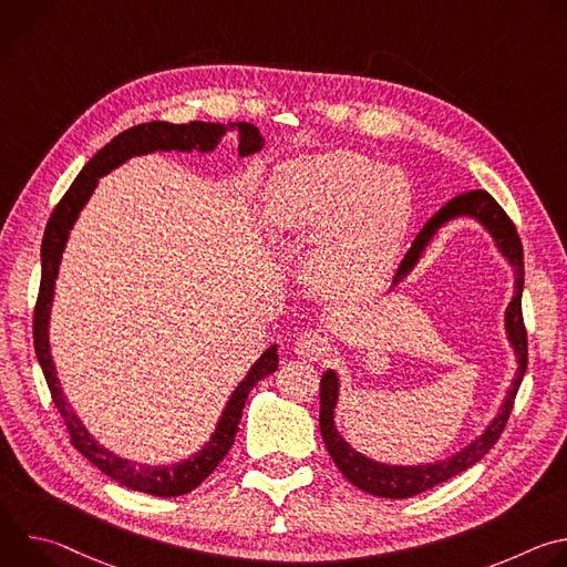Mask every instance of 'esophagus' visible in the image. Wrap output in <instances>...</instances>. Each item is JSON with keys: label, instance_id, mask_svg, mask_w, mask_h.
Returning <instances> with one entry per match:
<instances>
[{"label": "esophagus", "instance_id": "34e87169", "mask_svg": "<svg viewBox=\"0 0 567 567\" xmlns=\"http://www.w3.org/2000/svg\"><path fill=\"white\" fill-rule=\"evenodd\" d=\"M293 352L307 361H322L330 354V341L320 332H300L293 343Z\"/></svg>", "mask_w": 567, "mask_h": 567}]
</instances>
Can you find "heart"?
Returning a JSON list of instances; mask_svg holds the SVG:
<instances>
[{
	"mask_svg": "<svg viewBox=\"0 0 567 567\" xmlns=\"http://www.w3.org/2000/svg\"><path fill=\"white\" fill-rule=\"evenodd\" d=\"M413 213V188L401 171L372 166L334 150L282 164L262 193L274 233L323 226L313 249L318 278L332 289L374 285L390 269Z\"/></svg>",
	"mask_w": 567,
	"mask_h": 567,
	"instance_id": "heart-1",
	"label": "heart"
}]
</instances>
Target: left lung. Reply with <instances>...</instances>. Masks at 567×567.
Returning <instances> with one entry per match:
<instances>
[{
    "label": "left lung",
    "mask_w": 567,
    "mask_h": 567,
    "mask_svg": "<svg viewBox=\"0 0 567 567\" xmlns=\"http://www.w3.org/2000/svg\"><path fill=\"white\" fill-rule=\"evenodd\" d=\"M460 217L475 219L484 230H487L494 239L496 249L501 251V256L514 269V296L505 309V332H507V341L514 350L518 368L512 379V385L505 392V399L501 403L496 417L487 426H484L480 437L471 440L464 449H460L457 453H453L446 460H437L433 464H409V466L385 464V462L365 457L363 453L352 449L350 442L343 440V435L337 431V424H334L339 388H341L339 374H337V370H326V374L320 377V420H318L322 442H326L328 453L332 455L339 471L354 484V487H359L365 494L379 496V498L396 501V498L417 496L426 489L437 487V484L446 482L449 477L466 471L475 462H480L484 457V453H487L498 442V437L509 420L516 392H518L520 381L527 370V332H525L523 309H520V296H523V285H525L523 245H520V237L516 233V226L512 224L507 213L498 206V202L487 190H471V193L453 197L446 206H442L424 224V228L413 239L409 254L403 256V260L392 278V287L413 271V267L420 262L422 254L429 247V241L437 235V230Z\"/></svg>",
    "instance_id": "obj_1"
}]
</instances>
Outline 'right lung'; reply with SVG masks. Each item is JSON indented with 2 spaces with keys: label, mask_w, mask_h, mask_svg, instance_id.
I'll list each match as a JSON object with an SVG mask.
<instances>
[{
  "label": "right lung",
  "mask_w": 567,
  "mask_h": 567,
  "mask_svg": "<svg viewBox=\"0 0 567 567\" xmlns=\"http://www.w3.org/2000/svg\"><path fill=\"white\" fill-rule=\"evenodd\" d=\"M235 130L239 134L237 143V154L239 156H249L256 154L265 147V138L260 130L251 123H204V121H193L186 125H175V123H164V121H152L143 123L136 127H130L114 136L103 150H99L90 164L80 171L71 188L64 193L60 204L53 208L49 224L44 228V239H42V280H40V293H38V305L33 313V343H35V357L40 361V368L44 372L47 385L51 390L53 403L58 413L62 415L66 431L71 435V444L83 453L94 466H99L105 475L116 480L118 484L134 492H143L150 496L158 498H175L193 492L195 487L217 468V464L226 457L228 449L235 442V435L239 431V420H241V409H245V401L254 385L265 379L267 374L276 372L278 368V346L274 343L262 352V357L251 365L247 377L239 381V385L233 390L228 396L226 406L221 411V417L217 420L215 433L210 440L193 453L188 460H182L177 464H164V466H150V464H136L132 460L118 457L116 453L107 451L101 446L92 433L85 429V424L80 422V417L73 413L71 403L66 401L62 385L55 374V363L51 357V346H49V318H51V305H53V293H55V280L62 262V254L66 247L69 233L80 215V210L85 208L90 202L92 193L99 186V179L125 164L132 156L150 154V152H213L221 136L226 132Z\"/></svg>",
  "instance_id": "right-lung-1"
}]
</instances>
